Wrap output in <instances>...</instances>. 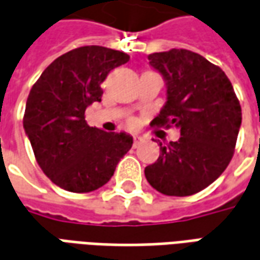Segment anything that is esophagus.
<instances>
[{
    "mask_svg": "<svg viewBox=\"0 0 260 260\" xmlns=\"http://www.w3.org/2000/svg\"><path fill=\"white\" fill-rule=\"evenodd\" d=\"M143 143V137H140V136H134L133 139V147L134 148H137V147H140V144Z\"/></svg>",
    "mask_w": 260,
    "mask_h": 260,
    "instance_id": "esophagus-1",
    "label": "esophagus"
}]
</instances>
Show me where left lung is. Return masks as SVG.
<instances>
[{"label":"left lung","instance_id":"1","mask_svg":"<svg viewBox=\"0 0 260 260\" xmlns=\"http://www.w3.org/2000/svg\"><path fill=\"white\" fill-rule=\"evenodd\" d=\"M162 75L167 102L151 126L178 127L180 139L144 169L155 190L167 196H190L211 185L234 155L241 127V105L221 68L203 56L172 49L148 56Z\"/></svg>","mask_w":260,"mask_h":260}]
</instances>
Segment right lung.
Masks as SVG:
<instances>
[{"label": "right lung", "mask_w": 260, "mask_h": 260, "mask_svg": "<svg viewBox=\"0 0 260 260\" xmlns=\"http://www.w3.org/2000/svg\"><path fill=\"white\" fill-rule=\"evenodd\" d=\"M126 53L84 46L62 54L42 73L26 101L23 128L39 167L64 190L102 187L133 145L126 133L89 127L85 110L101 102V84L110 70L126 64Z\"/></svg>", "instance_id": "1"}]
</instances>
